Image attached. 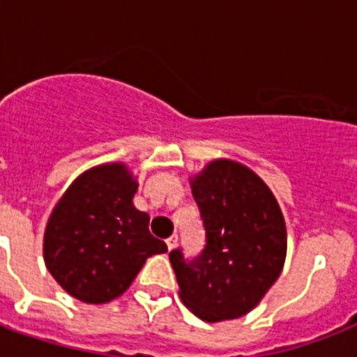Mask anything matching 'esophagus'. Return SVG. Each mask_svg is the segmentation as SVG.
Segmentation results:
<instances>
[{"instance_id": "esophagus-1", "label": "esophagus", "mask_w": 357, "mask_h": 357, "mask_svg": "<svg viewBox=\"0 0 357 357\" xmlns=\"http://www.w3.org/2000/svg\"><path fill=\"white\" fill-rule=\"evenodd\" d=\"M165 243H167L168 250H174L176 246H178V235H172V237H168Z\"/></svg>"}]
</instances>
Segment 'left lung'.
<instances>
[{
  "label": "left lung",
  "instance_id": "8db88e82",
  "mask_svg": "<svg viewBox=\"0 0 357 357\" xmlns=\"http://www.w3.org/2000/svg\"><path fill=\"white\" fill-rule=\"evenodd\" d=\"M206 244L196 257L170 252L179 296L206 322L246 315L276 282L287 231L276 198L261 178L234 161H213L192 179Z\"/></svg>",
  "mask_w": 357,
  "mask_h": 357
}]
</instances>
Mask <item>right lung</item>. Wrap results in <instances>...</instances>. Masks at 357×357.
Here are the masks:
<instances>
[{
	"label": "right lung",
	"mask_w": 357,
	"mask_h": 357,
	"mask_svg": "<svg viewBox=\"0 0 357 357\" xmlns=\"http://www.w3.org/2000/svg\"><path fill=\"white\" fill-rule=\"evenodd\" d=\"M137 181L113 162L81 174L47 220L44 261L57 283L86 304L119 298L167 244L150 234L148 213L135 209Z\"/></svg>",
	"instance_id": "add662e5"
}]
</instances>
